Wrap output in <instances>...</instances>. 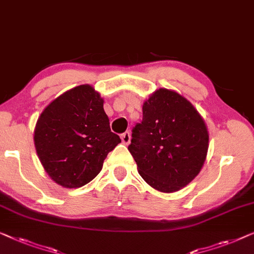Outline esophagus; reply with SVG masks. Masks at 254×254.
<instances>
[{
    "instance_id": "34e87169",
    "label": "esophagus",
    "mask_w": 254,
    "mask_h": 254,
    "mask_svg": "<svg viewBox=\"0 0 254 254\" xmlns=\"http://www.w3.org/2000/svg\"><path fill=\"white\" fill-rule=\"evenodd\" d=\"M121 141H123L124 144H129L130 142V133L129 131H126V133H124L121 135Z\"/></svg>"
}]
</instances>
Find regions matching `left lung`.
<instances>
[{
    "mask_svg": "<svg viewBox=\"0 0 254 254\" xmlns=\"http://www.w3.org/2000/svg\"><path fill=\"white\" fill-rule=\"evenodd\" d=\"M128 150L142 179L161 192L192 181L205 163L208 131L193 105L176 91L160 88L143 103Z\"/></svg>",
    "mask_w": 254,
    "mask_h": 254,
    "instance_id": "1",
    "label": "left lung"
}]
</instances>
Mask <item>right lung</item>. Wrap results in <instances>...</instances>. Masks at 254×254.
I'll return each instance as SVG.
<instances>
[{"mask_svg":"<svg viewBox=\"0 0 254 254\" xmlns=\"http://www.w3.org/2000/svg\"><path fill=\"white\" fill-rule=\"evenodd\" d=\"M103 98L89 84L65 91L36 121L34 144L48 175L64 188L96 178L104 159L121 142L110 129Z\"/></svg>","mask_w":254,"mask_h":254,"instance_id":"obj_1","label":"right lung"}]
</instances>
